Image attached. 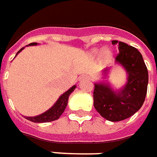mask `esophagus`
<instances>
[{
	"instance_id": "1",
	"label": "esophagus",
	"mask_w": 157,
	"mask_h": 157,
	"mask_svg": "<svg viewBox=\"0 0 157 157\" xmlns=\"http://www.w3.org/2000/svg\"><path fill=\"white\" fill-rule=\"evenodd\" d=\"M80 80H81V81H82V80H90V77L87 76V75H83L82 77H81Z\"/></svg>"
}]
</instances>
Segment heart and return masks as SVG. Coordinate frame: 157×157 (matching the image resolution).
Masks as SVG:
<instances>
[{
    "label": "heart",
    "instance_id": "b5f03b06",
    "mask_svg": "<svg viewBox=\"0 0 157 157\" xmlns=\"http://www.w3.org/2000/svg\"><path fill=\"white\" fill-rule=\"evenodd\" d=\"M101 60L103 62H109V61H111V59L113 57V54H112V52L111 51L108 49H104L103 51L102 50L100 49H94L92 50V52H91V54L94 56H99L101 54Z\"/></svg>",
    "mask_w": 157,
    "mask_h": 157
}]
</instances>
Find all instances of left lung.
I'll return each mask as SVG.
<instances>
[{
  "instance_id": "obj_1",
  "label": "left lung",
  "mask_w": 157,
  "mask_h": 157,
  "mask_svg": "<svg viewBox=\"0 0 157 157\" xmlns=\"http://www.w3.org/2000/svg\"><path fill=\"white\" fill-rule=\"evenodd\" d=\"M117 43L119 53L116 62L126 71V84L118 90L105 82L94 84V106L102 117L111 121L125 120L140 110L145 101L148 85V71L140 52L126 43L112 40L113 45ZM109 70L103 71L105 75Z\"/></svg>"
}]
</instances>
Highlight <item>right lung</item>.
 I'll return each mask as SVG.
<instances>
[{"label":"right lung","instance_id":"obj_1","mask_svg":"<svg viewBox=\"0 0 157 157\" xmlns=\"http://www.w3.org/2000/svg\"><path fill=\"white\" fill-rule=\"evenodd\" d=\"M37 45L36 42H33L29 44L28 46H36ZM24 49V47L20 50L19 52H17V55L18 53L21 52L22 50ZM16 55V56H17ZM75 86H73L72 87L70 88L69 90L66 91L65 93H63L61 95L58 100L56 101L54 105L51 107L48 110L46 111V112H44L42 114L39 115V116H36V117H25V119L31 121L32 122L36 123H43V122H49V121H56L59 119V117H61V114L63 113L65 109L67 107V102H68V98H69V96L71 94L73 90L75 89Z\"/></svg>","mask_w":157,"mask_h":157}]
</instances>
